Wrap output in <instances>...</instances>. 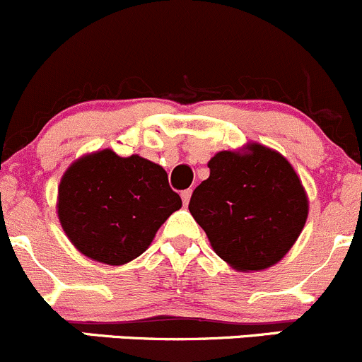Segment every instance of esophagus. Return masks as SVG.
Here are the masks:
<instances>
[{
    "label": "esophagus",
    "instance_id": "obj_1",
    "mask_svg": "<svg viewBox=\"0 0 362 362\" xmlns=\"http://www.w3.org/2000/svg\"><path fill=\"white\" fill-rule=\"evenodd\" d=\"M191 196H192V189H187V191L182 192V202H184V204H189V202H191Z\"/></svg>",
    "mask_w": 362,
    "mask_h": 362
}]
</instances>
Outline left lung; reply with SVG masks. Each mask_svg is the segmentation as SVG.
Listing matches in <instances>:
<instances>
[{"instance_id":"left-lung-1","label":"left lung","mask_w":362,"mask_h":362,"mask_svg":"<svg viewBox=\"0 0 362 362\" xmlns=\"http://www.w3.org/2000/svg\"><path fill=\"white\" fill-rule=\"evenodd\" d=\"M208 168L189 211L215 254L236 272H262L282 261L308 217V196L293 164L249 141L217 152Z\"/></svg>"}]
</instances>
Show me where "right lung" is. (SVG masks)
Returning a JSON list of instances; mask_svg holds the SVG:
<instances>
[{
    "mask_svg": "<svg viewBox=\"0 0 362 362\" xmlns=\"http://www.w3.org/2000/svg\"><path fill=\"white\" fill-rule=\"evenodd\" d=\"M182 199L163 166L112 148L69 164L57 187V217L68 240L93 261L122 266L151 247Z\"/></svg>",
    "mask_w": 362,
    "mask_h": 362,
    "instance_id": "1",
    "label": "right lung"
}]
</instances>
